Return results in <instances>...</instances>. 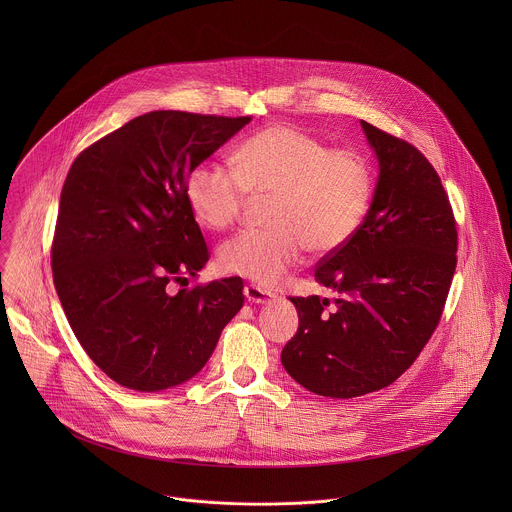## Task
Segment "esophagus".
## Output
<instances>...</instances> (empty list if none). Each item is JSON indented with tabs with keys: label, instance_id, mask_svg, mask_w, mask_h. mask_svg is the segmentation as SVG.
Segmentation results:
<instances>
[{
	"label": "esophagus",
	"instance_id": "34e87169",
	"mask_svg": "<svg viewBox=\"0 0 512 512\" xmlns=\"http://www.w3.org/2000/svg\"><path fill=\"white\" fill-rule=\"evenodd\" d=\"M244 295H246L248 303H254V305H266V303H272L276 299L274 293L268 292V290H264L260 286H254V284L244 288Z\"/></svg>",
	"mask_w": 512,
	"mask_h": 512
}]
</instances>
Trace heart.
I'll return each mask as SVG.
<instances>
[{
	"mask_svg": "<svg viewBox=\"0 0 512 512\" xmlns=\"http://www.w3.org/2000/svg\"><path fill=\"white\" fill-rule=\"evenodd\" d=\"M232 171L197 163L185 181L191 213L222 230L250 195H272L266 230H242L219 248V266L232 276L276 286L307 248L315 256L341 250L361 228L372 201L365 157L286 124L244 138L232 151Z\"/></svg>",
	"mask_w": 512,
	"mask_h": 512,
	"instance_id": "1",
	"label": "heart"
}]
</instances>
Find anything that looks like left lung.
Masks as SVG:
<instances>
[{"mask_svg": "<svg viewBox=\"0 0 512 512\" xmlns=\"http://www.w3.org/2000/svg\"><path fill=\"white\" fill-rule=\"evenodd\" d=\"M378 179L359 232L323 258L315 282L337 293L290 297L299 327L282 365L309 392L355 398L392 384L438 325L455 272V220L430 161L361 120Z\"/></svg>", "mask_w": 512, "mask_h": 512, "instance_id": "1", "label": "left lung"}]
</instances>
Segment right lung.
I'll return each instance as SVG.
<instances>
[{"instance_id":"add662e5","label":"right lung","mask_w":512,"mask_h":512,"mask_svg":"<svg viewBox=\"0 0 512 512\" xmlns=\"http://www.w3.org/2000/svg\"><path fill=\"white\" fill-rule=\"evenodd\" d=\"M252 118L155 110L86 147L61 191L51 264L86 355L114 382L191 380L244 303L242 280L169 292L209 260L185 181Z\"/></svg>"}]
</instances>
